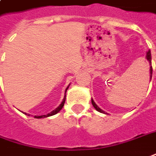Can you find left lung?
I'll use <instances>...</instances> for the list:
<instances>
[{
  "label": "left lung",
  "mask_w": 156,
  "mask_h": 156,
  "mask_svg": "<svg viewBox=\"0 0 156 156\" xmlns=\"http://www.w3.org/2000/svg\"><path fill=\"white\" fill-rule=\"evenodd\" d=\"M146 58H147V60L150 62V79H151V77H152V72H153V69H152V66H151V52H150V51L149 50V51H147V55H146ZM92 105H93V107L96 109V110H98V112H100V113H105V111L104 110H102V109L98 106V105L94 103V101L92 100Z\"/></svg>",
  "instance_id": "obj_1"
}]
</instances>
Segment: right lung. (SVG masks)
<instances>
[{
	"label": "right lung",
	"mask_w": 156,
	"mask_h": 156,
	"mask_svg": "<svg viewBox=\"0 0 156 156\" xmlns=\"http://www.w3.org/2000/svg\"><path fill=\"white\" fill-rule=\"evenodd\" d=\"M68 88H69V87H68L67 88H66V90H65V93H66V92H67V90ZM65 98H66V95H64V99H63V102L61 103V105L57 108V109H55L54 110H52L51 113H49V114H47V115H35V118H38V119H40V118H45V117H48V116H51V115H56L57 113H58L62 109V108L64 107V103H65ZM25 115H27L26 113H25ZM29 116H30V115H28Z\"/></svg>",
	"instance_id": "1"
}]
</instances>
